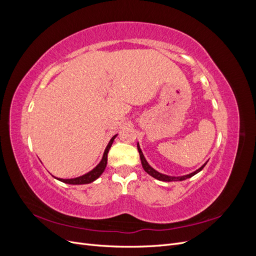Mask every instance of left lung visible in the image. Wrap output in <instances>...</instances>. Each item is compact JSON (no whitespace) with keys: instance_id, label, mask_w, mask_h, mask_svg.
<instances>
[{"instance_id":"1","label":"left lung","mask_w":256,"mask_h":256,"mask_svg":"<svg viewBox=\"0 0 256 256\" xmlns=\"http://www.w3.org/2000/svg\"><path fill=\"white\" fill-rule=\"evenodd\" d=\"M138 154H140V158H141L142 166H143V168H144V171H145L147 174H150V175L152 176L154 178H156V180H161V182H178V180L182 182V180H187V178H190V177H192V176H194L196 174H198V172L202 171V170L204 168V166H205L206 164H207V162H206V164H204L200 168H198L196 171L192 172V173H190V174H187V175H184V176H168V175H166V174L159 173L158 171H156V170L152 168L148 164V162L146 161V159H145L144 154H143V152H142V150H141V148H140V145H138Z\"/></svg>"}]
</instances>
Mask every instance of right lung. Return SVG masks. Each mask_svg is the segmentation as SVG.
I'll list each match as a JSON object with an SVG mask.
<instances>
[{
    "instance_id": "right-lung-1",
    "label": "right lung",
    "mask_w": 256,
    "mask_h": 256,
    "mask_svg": "<svg viewBox=\"0 0 256 256\" xmlns=\"http://www.w3.org/2000/svg\"><path fill=\"white\" fill-rule=\"evenodd\" d=\"M116 136H118V134H115L110 140L109 144L106 145L102 161H100L99 164L94 168L92 170V171H90L88 173L84 174L82 176L76 177V178H68V180H63V178H56V180H60V182H63L65 184H90V182H92L94 180H96L97 178L100 175H102L104 173V168L106 166V162H108V152H109V150L111 148V146L113 144V141H114V138H116Z\"/></svg>"
}]
</instances>
